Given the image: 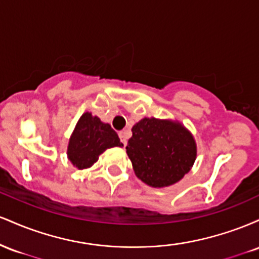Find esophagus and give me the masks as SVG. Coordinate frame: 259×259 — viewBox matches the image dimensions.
<instances>
[{"mask_svg":"<svg viewBox=\"0 0 259 259\" xmlns=\"http://www.w3.org/2000/svg\"><path fill=\"white\" fill-rule=\"evenodd\" d=\"M119 138H120V141L123 142V145H126L127 139L130 138V132H129V130H123V132H120L119 133Z\"/></svg>","mask_w":259,"mask_h":259,"instance_id":"1","label":"esophagus"}]
</instances>
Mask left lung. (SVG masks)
Returning a JSON list of instances; mask_svg holds the SVG:
<instances>
[{
    "mask_svg": "<svg viewBox=\"0 0 259 259\" xmlns=\"http://www.w3.org/2000/svg\"><path fill=\"white\" fill-rule=\"evenodd\" d=\"M132 132L126 153L140 180L152 187H164L189 173L196 158V144L180 123L144 118Z\"/></svg>",
    "mask_w": 259,
    "mask_h": 259,
    "instance_id": "8db88e82",
    "label": "left lung"
}]
</instances>
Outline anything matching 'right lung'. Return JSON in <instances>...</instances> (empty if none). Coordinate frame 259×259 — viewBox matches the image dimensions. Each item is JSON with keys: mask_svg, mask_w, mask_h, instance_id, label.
Here are the masks:
<instances>
[{"mask_svg": "<svg viewBox=\"0 0 259 259\" xmlns=\"http://www.w3.org/2000/svg\"><path fill=\"white\" fill-rule=\"evenodd\" d=\"M123 146L118 134L100 118L84 113L80 117L68 145V158L76 168H89L107 148Z\"/></svg>", "mask_w": 259, "mask_h": 259, "instance_id": "right-lung-1", "label": "right lung"}]
</instances>
